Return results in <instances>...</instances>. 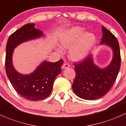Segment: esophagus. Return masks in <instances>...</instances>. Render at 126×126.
Listing matches in <instances>:
<instances>
[{
  "mask_svg": "<svg viewBox=\"0 0 126 126\" xmlns=\"http://www.w3.org/2000/svg\"><path fill=\"white\" fill-rule=\"evenodd\" d=\"M70 67L69 63H65L63 65V66H62V68H68V67Z\"/></svg>",
  "mask_w": 126,
  "mask_h": 126,
  "instance_id": "1",
  "label": "esophagus"
}]
</instances>
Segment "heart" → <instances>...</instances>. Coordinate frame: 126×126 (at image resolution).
Instances as JSON below:
<instances>
[{
  "label": "heart",
  "mask_w": 126,
  "mask_h": 126,
  "mask_svg": "<svg viewBox=\"0 0 126 126\" xmlns=\"http://www.w3.org/2000/svg\"><path fill=\"white\" fill-rule=\"evenodd\" d=\"M82 27H76L67 31L61 36L60 43L63 47H69V54L75 60L85 56L94 42V36L91 33H84ZM61 52V49H58Z\"/></svg>",
  "instance_id": "obj_1"
}]
</instances>
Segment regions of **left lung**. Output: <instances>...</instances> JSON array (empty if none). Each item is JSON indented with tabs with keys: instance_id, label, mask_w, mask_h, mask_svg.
Wrapping results in <instances>:
<instances>
[{
	"instance_id": "left-lung-1",
	"label": "left lung",
	"mask_w": 126,
	"mask_h": 126,
	"mask_svg": "<svg viewBox=\"0 0 126 126\" xmlns=\"http://www.w3.org/2000/svg\"><path fill=\"white\" fill-rule=\"evenodd\" d=\"M102 30L103 34L101 44L109 45L113 51L110 64L104 69H100L94 64L91 55L74 64L76 76L73 90L78 96L86 100L99 99L107 94L116 81L121 67V54L117 39L104 26Z\"/></svg>"
}]
</instances>
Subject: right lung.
<instances>
[{
    "instance_id": "add662e5",
    "label": "right lung",
    "mask_w": 126,
    "mask_h": 126,
    "mask_svg": "<svg viewBox=\"0 0 126 126\" xmlns=\"http://www.w3.org/2000/svg\"><path fill=\"white\" fill-rule=\"evenodd\" d=\"M42 33L34 28V24H27L10 35L6 47L5 71L15 90L22 97L30 101H39L47 98L52 91L56 76L61 72L63 59L56 63L44 62L33 73L20 75L13 68L11 62L14 48L22 42L38 37Z\"/></svg>"
}]
</instances>
